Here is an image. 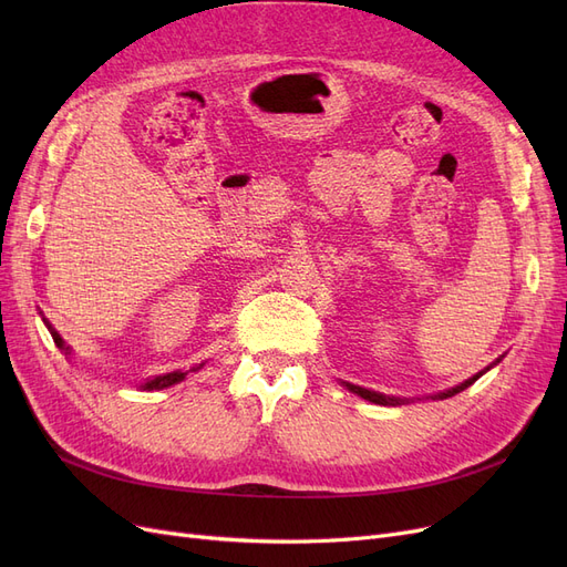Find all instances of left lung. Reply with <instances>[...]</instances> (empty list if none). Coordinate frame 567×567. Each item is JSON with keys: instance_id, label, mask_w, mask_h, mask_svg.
Returning <instances> with one entry per match:
<instances>
[{"instance_id": "left-lung-1", "label": "left lung", "mask_w": 567, "mask_h": 567, "mask_svg": "<svg viewBox=\"0 0 567 567\" xmlns=\"http://www.w3.org/2000/svg\"><path fill=\"white\" fill-rule=\"evenodd\" d=\"M496 362H499V359H496ZM485 371H489V367L485 369ZM485 371H480V373H475L473 379H468V381H463V383H458L456 388H452V390H444V392H440V394H435V400H447V398H454L456 392H461V390H466L468 385H473L480 375H483ZM346 385L350 392H354V394H359V398H364V400H369V402H373V404H383V406H388V404H402V402H406V400H400V398H385V394H381V392H373V390H367V388H359V385H352V383H342Z\"/></svg>"}]
</instances>
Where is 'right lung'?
I'll use <instances>...</instances> for the list:
<instances>
[{"label": "right lung", "instance_id": "add662e5", "mask_svg": "<svg viewBox=\"0 0 567 567\" xmlns=\"http://www.w3.org/2000/svg\"><path fill=\"white\" fill-rule=\"evenodd\" d=\"M44 323H47V329H49V333H51V338H54V342H56V346L65 352V354H71V350H68L65 348V342H63V338L54 331V329H51V323L44 319ZM203 364H198L196 369H192V371H198ZM186 373L188 371H173V373H163V375H156V379H151V381H146L142 388L144 390H163V388H169V385H175V383H179V381H184L186 379Z\"/></svg>", "mask_w": 567, "mask_h": 567}]
</instances>
